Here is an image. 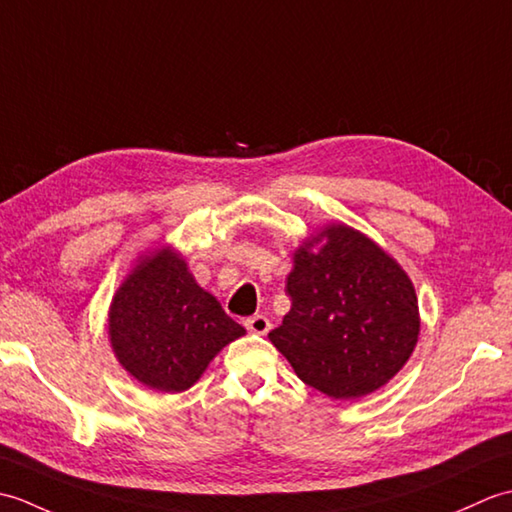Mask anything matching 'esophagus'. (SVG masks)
<instances>
[{
  "mask_svg": "<svg viewBox=\"0 0 512 512\" xmlns=\"http://www.w3.org/2000/svg\"><path fill=\"white\" fill-rule=\"evenodd\" d=\"M246 330L253 332V334H266L270 330V321L268 317H264V314H255V317H248L244 321Z\"/></svg>",
  "mask_w": 512,
  "mask_h": 512,
  "instance_id": "1",
  "label": "esophagus"
}]
</instances>
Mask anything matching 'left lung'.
Returning <instances> with one entry per match:
<instances>
[{"mask_svg": "<svg viewBox=\"0 0 512 512\" xmlns=\"http://www.w3.org/2000/svg\"><path fill=\"white\" fill-rule=\"evenodd\" d=\"M286 292L290 312L268 339L303 383L330 398L372 394L400 372L418 343L411 279L376 242L345 224L325 226L295 250Z\"/></svg>", "mask_w": 512, "mask_h": 512, "instance_id": "left-lung-1", "label": "left lung"}]
</instances>
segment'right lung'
Wrapping results in <instances>:
<instances>
[{
    "label": "right lung",
    "mask_w": 512,
    "mask_h": 512,
    "mask_svg": "<svg viewBox=\"0 0 512 512\" xmlns=\"http://www.w3.org/2000/svg\"><path fill=\"white\" fill-rule=\"evenodd\" d=\"M107 332L118 363L165 394L189 389L222 347L246 334L169 246L140 259L116 290Z\"/></svg>",
    "instance_id": "obj_1"
}]
</instances>
